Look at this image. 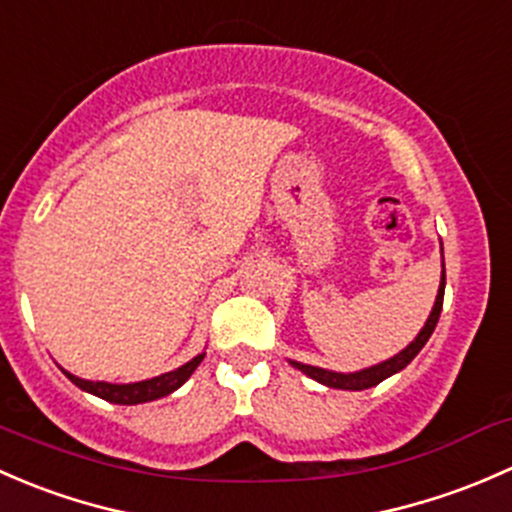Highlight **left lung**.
I'll use <instances>...</instances> for the list:
<instances>
[{"label":"left lung","mask_w":512,"mask_h":512,"mask_svg":"<svg viewBox=\"0 0 512 512\" xmlns=\"http://www.w3.org/2000/svg\"><path fill=\"white\" fill-rule=\"evenodd\" d=\"M444 288H446V268L441 271V283H439V293H436V303L434 308H431L429 318H426L424 328L419 330V335L414 337L412 342H409L407 347H404L399 355L389 357V360L379 362V365H372L367 367V370H360V372H333V370H323V367H313V365H303V362H295L291 360V365L295 370H300L303 374H308L310 379H315V382L325 384V387H333V389H350V392H360V389H370V387H377L379 382H384L387 377H392V374L402 372L404 367L409 365V362L414 360L416 355L421 352V347L429 342L431 333H434L436 323H439V315H441V305H444Z\"/></svg>","instance_id":"8db88e82"}]
</instances>
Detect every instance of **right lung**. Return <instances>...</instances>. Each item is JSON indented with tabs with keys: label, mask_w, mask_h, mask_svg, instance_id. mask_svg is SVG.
Instances as JSON below:
<instances>
[{
	"label": "right lung",
	"mask_w": 512,
	"mask_h": 512,
	"mask_svg": "<svg viewBox=\"0 0 512 512\" xmlns=\"http://www.w3.org/2000/svg\"><path fill=\"white\" fill-rule=\"evenodd\" d=\"M204 360V352L202 355L192 357L187 365L177 367V370L160 374V377H152V379H142V382H133V384H110V382H91V379H81L76 374L61 370L76 384L78 389L88 394H96V397L105 399V402H113V404H145V402H155V399L167 397L172 394L175 389L182 387L192 372L197 370L199 362Z\"/></svg>",
	"instance_id": "1"
}]
</instances>
